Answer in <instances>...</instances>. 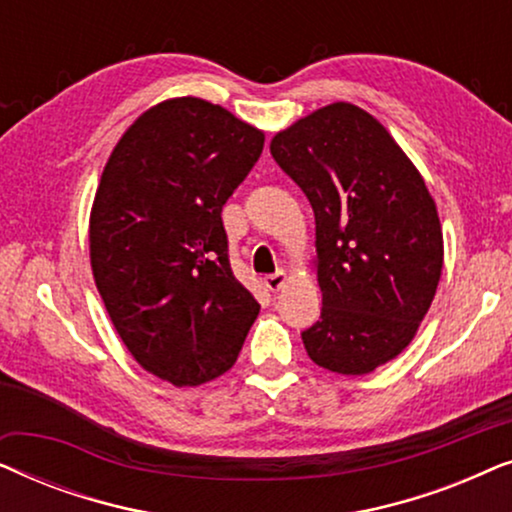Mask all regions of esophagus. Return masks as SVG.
<instances>
[{"mask_svg": "<svg viewBox=\"0 0 512 512\" xmlns=\"http://www.w3.org/2000/svg\"><path fill=\"white\" fill-rule=\"evenodd\" d=\"M263 282H265V286H268L270 291H279L284 286V282H286V272L284 270H277V272H272V275H265Z\"/></svg>", "mask_w": 512, "mask_h": 512, "instance_id": "esophagus-1", "label": "esophagus"}]
</instances>
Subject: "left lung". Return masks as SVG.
<instances>
[{
  "mask_svg": "<svg viewBox=\"0 0 512 512\" xmlns=\"http://www.w3.org/2000/svg\"><path fill=\"white\" fill-rule=\"evenodd\" d=\"M317 223L321 317L303 345L317 366L366 375L403 352L436 296L443 233L415 165L354 104L300 118L270 144Z\"/></svg>",
  "mask_w": 512,
  "mask_h": 512,
  "instance_id": "obj_1",
  "label": "left lung"
}]
</instances>
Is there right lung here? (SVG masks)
I'll return each instance as SVG.
<instances>
[{"label": "right lung", "mask_w": 512, "mask_h": 512, "mask_svg": "<svg viewBox=\"0 0 512 512\" xmlns=\"http://www.w3.org/2000/svg\"><path fill=\"white\" fill-rule=\"evenodd\" d=\"M263 132L179 97L139 116L102 172L90 263L118 335L144 370L195 387L233 368L261 305L233 275L221 209Z\"/></svg>", "instance_id": "1"}]
</instances>
